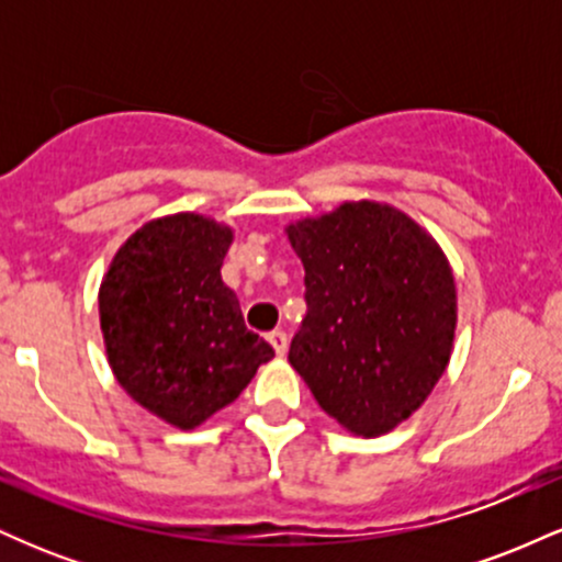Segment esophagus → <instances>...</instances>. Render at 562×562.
<instances>
[{
  "instance_id": "1",
  "label": "esophagus",
  "mask_w": 562,
  "mask_h": 562,
  "mask_svg": "<svg viewBox=\"0 0 562 562\" xmlns=\"http://www.w3.org/2000/svg\"><path fill=\"white\" fill-rule=\"evenodd\" d=\"M269 344H272L277 357H285V353H288V335L282 330L269 333Z\"/></svg>"
}]
</instances>
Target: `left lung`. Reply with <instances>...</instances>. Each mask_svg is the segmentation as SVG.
Masks as SVG:
<instances>
[{
	"label": "left lung",
	"mask_w": 562,
	"mask_h": 562,
	"mask_svg": "<svg viewBox=\"0 0 562 562\" xmlns=\"http://www.w3.org/2000/svg\"><path fill=\"white\" fill-rule=\"evenodd\" d=\"M285 232L306 269L290 364L346 430L389 434L449 364L457 290L447 256L420 224L375 200Z\"/></svg>",
	"instance_id": "8db88e82"
}]
</instances>
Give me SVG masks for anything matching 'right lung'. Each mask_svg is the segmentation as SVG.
Listing matches in <instances>:
<instances>
[{
  "instance_id": "1",
  "label": "right lung",
  "mask_w": 562,
  "mask_h": 562,
  "mask_svg": "<svg viewBox=\"0 0 562 562\" xmlns=\"http://www.w3.org/2000/svg\"><path fill=\"white\" fill-rule=\"evenodd\" d=\"M229 245L232 229L214 218H153L121 245L100 285L115 380L173 428L209 420L274 357L222 282Z\"/></svg>"
}]
</instances>
